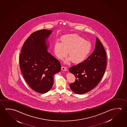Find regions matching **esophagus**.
Wrapping results in <instances>:
<instances>
[{
	"mask_svg": "<svg viewBox=\"0 0 127 127\" xmlns=\"http://www.w3.org/2000/svg\"><path fill=\"white\" fill-rule=\"evenodd\" d=\"M62 70L63 71H67V68L65 67L62 66Z\"/></svg>",
	"mask_w": 127,
	"mask_h": 127,
	"instance_id": "34e87169",
	"label": "esophagus"
}]
</instances>
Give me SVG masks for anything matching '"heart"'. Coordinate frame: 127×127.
I'll list each match as a JSON object with an SVG mask.
<instances>
[{
  "label": "heart",
  "instance_id": "1",
  "mask_svg": "<svg viewBox=\"0 0 127 127\" xmlns=\"http://www.w3.org/2000/svg\"><path fill=\"white\" fill-rule=\"evenodd\" d=\"M91 50V43L75 34L64 35L61 38V42L57 41L54 46V52L58 59L62 60L67 56L68 52L69 57L66 59L65 63L72 61V63L76 64L85 60Z\"/></svg>",
  "mask_w": 127,
  "mask_h": 127
}]
</instances>
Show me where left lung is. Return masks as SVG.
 Here are the masks:
<instances>
[{
	"instance_id": "1",
	"label": "left lung",
	"mask_w": 127,
	"mask_h": 127,
	"mask_svg": "<svg viewBox=\"0 0 127 127\" xmlns=\"http://www.w3.org/2000/svg\"><path fill=\"white\" fill-rule=\"evenodd\" d=\"M103 46L96 38L94 51L82 63L71 67L69 71L76 77V80L69 87L75 93L84 94L98 85L103 76L107 63Z\"/></svg>"
}]
</instances>
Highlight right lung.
Listing matches in <instances>:
<instances>
[{"label": "right lung", "instance_id": "right-lung-1", "mask_svg": "<svg viewBox=\"0 0 127 127\" xmlns=\"http://www.w3.org/2000/svg\"><path fill=\"white\" fill-rule=\"evenodd\" d=\"M52 32L47 29L33 32L25 42L20 55V66L24 78L32 90L40 94L51 90L54 75L61 69L59 61L47 51V39Z\"/></svg>", "mask_w": 127, "mask_h": 127}]
</instances>
